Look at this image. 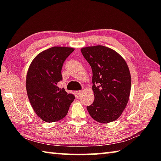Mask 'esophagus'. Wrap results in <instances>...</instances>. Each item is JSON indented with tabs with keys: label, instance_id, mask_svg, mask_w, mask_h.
<instances>
[{
	"label": "esophagus",
	"instance_id": "esophagus-1",
	"mask_svg": "<svg viewBox=\"0 0 161 161\" xmlns=\"http://www.w3.org/2000/svg\"><path fill=\"white\" fill-rule=\"evenodd\" d=\"M81 93H82V91H78L76 92V94L77 95H78V96H80V95L81 94Z\"/></svg>",
	"mask_w": 161,
	"mask_h": 161
}]
</instances>
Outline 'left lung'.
I'll return each instance as SVG.
<instances>
[{
    "mask_svg": "<svg viewBox=\"0 0 161 161\" xmlns=\"http://www.w3.org/2000/svg\"><path fill=\"white\" fill-rule=\"evenodd\" d=\"M81 52L93 71L95 100L87 110L98 122L115 121L129 99L131 79L127 64L117 52L106 46L83 47Z\"/></svg>",
    "mask_w": 161,
    "mask_h": 161,
    "instance_id": "1",
    "label": "left lung"
}]
</instances>
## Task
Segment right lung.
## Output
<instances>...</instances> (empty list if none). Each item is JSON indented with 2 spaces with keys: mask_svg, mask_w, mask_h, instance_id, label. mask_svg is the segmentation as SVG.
<instances>
[{
  "mask_svg": "<svg viewBox=\"0 0 161 161\" xmlns=\"http://www.w3.org/2000/svg\"><path fill=\"white\" fill-rule=\"evenodd\" d=\"M74 48L55 46L43 51L30 64L26 76V90L36 115L46 122L60 120L67 115L74 95L58 86L61 69Z\"/></svg>",
  "mask_w": 161,
  "mask_h": 161,
  "instance_id": "right-lung-1",
  "label": "right lung"
}]
</instances>
